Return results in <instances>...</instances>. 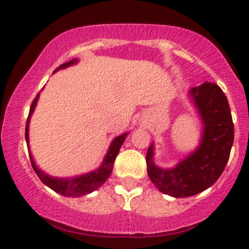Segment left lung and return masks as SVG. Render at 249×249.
Listing matches in <instances>:
<instances>
[{
    "instance_id": "8db88e82",
    "label": "left lung",
    "mask_w": 249,
    "mask_h": 249,
    "mask_svg": "<svg viewBox=\"0 0 249 249\" xmlns=\"http://www.w3.org/2000/svg\"><path fill=\"white\" fill-rule=\"evenodd\" d=\"M203 120V138L198 149L173 169L155 166L152 146L147 151L148 177L160 192L177 198L191 197L212 186L227 164L234 140L232 114L226 94L212 82L191 89Z\"/></svg>"
}]
</instances>
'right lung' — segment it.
<instances>
[{"label": "right lung", "instance_id": "right-lung-1", "mask_svg": "<svg viewBox=\"0 0 249 249\" xmlns=\"http://www.w3.org/2000/svg\"><path fill=\"white\" fill-rule=\"evenodd\" d=\"M77 62V59L73 58L71 61H68V62L63 63V65L59 66L57 70L59 68H65L67 66H71L73 63ZM37 100H38V94L36 96V98L34 100L32 105H31V108L30 112H28V117H27V123H26V141L28 142V122H30V117L32 112L35 109V106H36ZM127 133L122 136H118V137L114 138V141L112 142L111 147L108 149V153L106 155L105 160H103L102 166L100 167L98 169L93 171L91 173H87V175H82L80 177H76V178H53V177H50V176L45 175L39 171L38 168L36 167L35 164L34 160L32 157L30 156L31 158V164L34 167L35 172L36 175L38 176V178L46 186H48L51 190H53L54 192L59 193V195L62 196H70V197H81V196H85L87 193H91L93 192L94 190H97L98 187L102 186L106 181H107V178L109 177L112 172V168H113V163H114V160L117 157L118 155V151H120L121 146H122L123 141L126 138ZM28 147V143H27Z\"/></svg>", "mask_w": 249, "mask_h": 249}]
</instances>
